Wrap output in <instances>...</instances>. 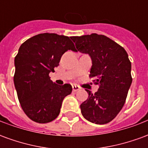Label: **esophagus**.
I'll return each mask as SVG.
<instances>
[{
	"label": "esophagus",
	"mask_w": 148,
	"mask_h": 148,
	"mask_svg": "<svg viewBox=\"0 0 148 148\" xmlns=\"http://www.w3.org/2000/svg\"><path fill=\"white\" fill-rule=\"evenodd\" d=\"M72 88H73V91H74V92H76L77 90H80V87L78 86H76V85H73Z\"/></svg>",
	"instance_id": "34e87169"
}]
</instances>
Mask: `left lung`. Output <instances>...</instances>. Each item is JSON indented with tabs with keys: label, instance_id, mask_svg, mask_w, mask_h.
<instances>
[{
	"label": "left lung",
	"instance_id": "1",
	"mask_svg": "<svg viewBox=\"0 0 148 148\" xmlns=\"http://www.w3.org/2000/svg\"><path fill=\"white\" fill-rule=\"evenodd\" d=\"M77 50L88 54L92 60L90 77L99 89L89 94L81 104L85 119L97 124H105L112 121L123 108L132 82V65L126 51L109 37L93 33L73 36Z\"/></svg>",
	"mask_w": 148,
	"mask_h": 148
}]
</instances>
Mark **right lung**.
Wrapping results in <instances>:
<instances>
[{"mask_svg": "<svg viewBox=\"0 0 148 148\" xmlns=\"http://www.w3.org/2000/svg\"><path fill=\"white\" fill-rule=\"evenodd\" d=\"M68 50H76L74 42L55 33L36 35L20 47L14 60V85L21 108L32 121L40 124L54 121L65 97L72 92L70 84L59 86L49 77Z\"/></svg>", "mask_w": 148, "mask_h": 148, "instance_id": "obj_1", "label": "right lung"}]
</instances>
